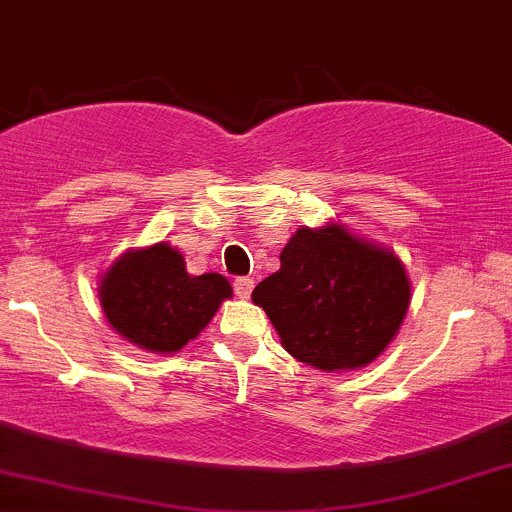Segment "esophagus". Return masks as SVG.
<instances>
[{"label":"esophagus","instance_id":"esophagus-1","mask_svg":"<svg viewBox=\"0 0 512 512\" xmlns=\"http://www.w3.org/2000/svg\"><path fill=\"white\" fill-rule=\"evenodd\" d=\"M234 291H236V295H239V298H249L251 291H254V278H249V276L236 278Z\"/></svg>","mask_w":512,"mask_h":512}]
</instances>
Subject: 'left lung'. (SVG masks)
<instances>
[{
	"label": "left lung",
	"mask_w": 512,
	"mask_h": 512,
	"mask_svg": "<svg viewBox=\"0 0 512 512\" xmlns=\"http://www.w3.org/2000/svg\"><path fill=\"white\" fill-rule=\"evenodd\" d=\"M281 345L323 372L377 360L407 315L412 286L394 251L357 239L342 224L298 229L281 268L251 295Z\"/></svg>",
	"instance_id": "left-lung-1"
}]
</instances>
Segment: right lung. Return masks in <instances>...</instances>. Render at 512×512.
I'll use <instances>...</instances> for the list:
<instances>
[{
	"instance_id": "obj_1",
	"label": "right lung",
	"mask_w": 512,
	"mask_h": 512,
	"mask_svg": "<svg viewBox=\"0 0 512 512\" xmlns=\"http://www.w3.org/2000/svg\"><path fill=\"white\" fill-rule=\"evenodd\" d=\"M231 293V283L219 273L189 276L182 254L165 241L120 256L98 288L115 333L160 355L194 340Z\"/></svg>"
}]
</instances>
